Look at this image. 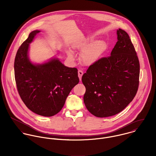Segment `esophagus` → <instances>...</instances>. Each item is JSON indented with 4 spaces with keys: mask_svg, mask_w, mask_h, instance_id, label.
I'll use <instances>...</instances> for the list:
<instances>
[{
    "mask_svg": "<svg viewBox=\"0 0 156 156\" xmlns=\"http://www.w3.org/2000/svg\"><path fill=\"white\" fill-rule=\"evenodd\" d=\"M83 74V72L82 70L79 69V70L78 71V76H79V79H80V81H81V80H82V77Z\"/></svg>",
    "mask_w": 156,
    "mask_h": 156,
    "instance_id": "34e87169",
    "label": "esophagus"
}]
</instances>
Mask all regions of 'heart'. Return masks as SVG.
I'll list each match as a JSON object with an SVG mask.
<instances>
[{
  "label": "heart",
  "instance_id": "heart-1",
  "mask_svg": "<svg viewBox=\"0 0 156 156\" xmlns=\"http://www.w3.org/2000/svg\"><path fill=\"white\" fill-rule=\"evenodd\" d=\"M94 39V37H87L73 45L74 49L83 50L80 55V61L87 66L95 63L107 48V44L104 40H95L91 43ZM67 55L69 59L74 58L71 50H68Z\"/></svg>",
  "mask_w": 156,
  "mask_h": 156
}]
</instances>
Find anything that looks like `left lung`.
Segmentation results:
<instances>
[{"mask_svg":"<svg viewBox=\"0 0 156 156\" xmlns=\"http://www.w3.org/2000/svg\"><path fill=\"white\" fill-rule=\"evenodd\" d=\"M118 41L111 56L89 66L82 78L86 88L83 101L93 115L105 118L123 111L139 87L140 66L128 34L116 31Z\"/></svg>","mask_w":156,"mask_h":156,"instance_id":"left-lung-1","label":"left lung"}]
</instances>
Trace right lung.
Here are the masks:
<instances>
[{
    "label": "right lung",
    "mask_w": 156,
    "mask_h": 156,
    "mask_svg": "<svg viewBox=\"0 0 156 156\" xmlns=\"http://www.w3.org/2000/svg\"><path fill=\"white\" fill-rule=\"evenodd\" d=\"M35 30L17 50L14 61L15 79L19 94L28 109L43 116H52L63 108L71 89L79 82L76 68L65 66L58 58L43 64H34L29 48Z\"/></svg>",
    "instance_id": "obj_1"
}]
</instances>
